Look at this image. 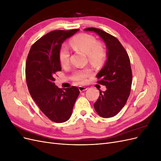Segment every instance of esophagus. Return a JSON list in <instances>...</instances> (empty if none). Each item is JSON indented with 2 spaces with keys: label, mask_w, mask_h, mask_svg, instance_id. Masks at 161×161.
I'll use <instances>...</instances> for the list:
<instances>
[{
  "label": "esophagus",
  "mask_w": 161,
  "mask_h": 161,
  "mask_svg": "<svg viewBox=\"0 0 161 161\" xmlns=\"http://www.w3.org/2000/svg\"><path fill=\"white\" fill-rule=\"evenodd\" d=\"M79 91H80V92H82V91H86V90L87 89V88H86V86H79Z\"/></svg>",
  "instance_id": "obj_1"
}]
</instances>
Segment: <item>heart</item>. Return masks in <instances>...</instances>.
Here are the masks:
<instances>
[{
  "label": "heart",
  "instance_id": "heart-1",
  "mask_svg": "<svg viewBox=\"0 0 161 161\" xmlns=\"http://www.w3.org/2000/svg\"><path fill=\"white\" fill-rule=\"evenodd\" d=\"M74 49L79 50L88 57L92 64H100L105 59V50L100 43H97L96 38L87 33H80L73 37L70 42ZM70 52L66 46H62L59 52V60L62 65H66L69 62ZM92 75L90 69L76 71L73 79L79 83H85L87 78Z\"/></svg>",
  "mask_w": 161,
  "mask_h": 161
}]
</instances>
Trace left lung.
I'll return each mask as SVG.
<instances>
[{"mask_svg":"<svg viewBox=\"0 0 161 161\" xmlns=\"http://www.w3.org/2000/svg\"><path fill=\"white\" fill-rule=\"evenodd\" d=\"M96 33L105 42L107 60L97 75L99 84L106 86L100 93L94 108L98 115L108 118L118 114L127 101L131 90L132 74L130 58L124 47L114 36L95 27L84 30Z\"/></svg>","mask_w":161,"mask_h":161,"instance_id":"1","label":"left lung"}]
</instances>
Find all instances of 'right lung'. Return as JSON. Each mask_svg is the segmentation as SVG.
<instances>
[{
  "instance_id": "obj_1",
  "label": "right lung",
  "mask_w": 161,
  "mask_h": 161,
  "mask_svg": "<svg viewBox=\"0 0 161 161\" xmlns=\"http://www.w3.org/2000/svg\"><path fill=\"white\" fill-rule=\"evenodd\" d=\"M79 31L47 33L33 43L27 58L25 76L30 95L43 113L56 123L70 119L80 92L76 86L63 90L53 82L55 73L61 70L59 52L62 43Z\"/></svg>"
}]
</instances>
